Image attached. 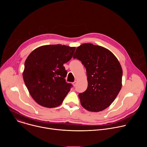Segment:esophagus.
Returning <instances> with one entry per match:
<instances>
[{
  "label": "esophagus",
  "mask_w": 147,
  "mask_h": 147,
  "mask_svg": "<svg viewBox=\"0 0 147 147\" xmlns=\"http://www.w3.org/2000/svg\"><path fill=\"white\" fill-rule=\"evenodd\" d=\"M76 84H77V81H74L73 82V85L74 87H75L76 86Z\"/></svg>",
  "instance_id": "obj_1"
}]
</instances>
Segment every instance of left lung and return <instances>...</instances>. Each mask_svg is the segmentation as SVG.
<instances>
[{"mask_svg": "<svg viewBox=\"0 0 147 147\" xmlns=\"http://www.w3.org/2000/svg\"><path fill=\"white\" fill-rule=\"evenodd\" d=\"M86 68L88 87L78 95L81 106L98 112L109 107L122 86L123 70L116 57L108 49L92 44L78 47L73 56Z\"/></svg>", "mask_w": 147, "mask_h": 147, "instance_id": "1", "label": "left lung"}]
</instances>
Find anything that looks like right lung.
Masks as SVG:
<instances>
[{
  "mask_svg": "<svg viewBox=\"0 0 147 147\" xmlns=\"http://www.w3.org/2000/svg\"><path fill=\"white\" fill-rule=\"evenodd\" d=\"M75 47L48 45L34 49L24 63L23 77L30 94L39 105L52 108L61 104L72 86L66 82L69 61Z\"/></svg>",
  "mask_w": 147,
  "mask_h": 147,
  "instance_id": "obj_1",
  "label": "right lung"
}]
</instances>
